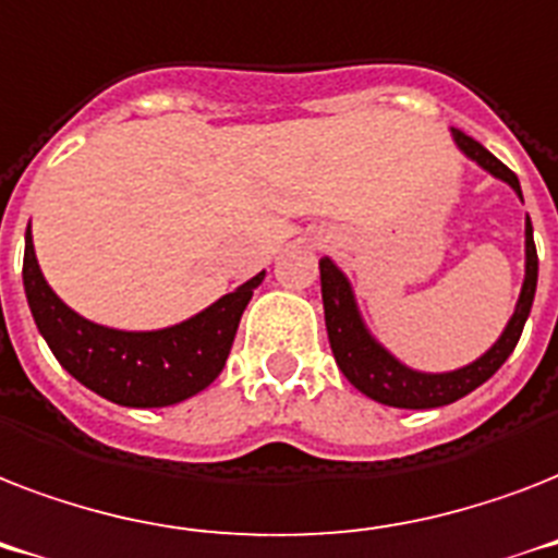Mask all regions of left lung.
I'll list each match as a JSON object with an SVG mask.
<instances>
[{"label":"left lung","mask_w":558,"mask_h":558,"mask_svg":"<svg viewBox=\"0 0 558 558\" xmlns=\"http://www.w3.org/2000/svg\"><path fill=\"white\" fill-rule=\"evenodd\" d=\"M451 138L458 144V150L472 159L477 168L501 179L512 191L519 193V177L512 173L504 161H498L493 153L486 150L484 144L469 138L460 130H451ZM322 269V298H324V322H327V336H330L332 356L339 371L348 376L353 388H359L365 397L376 399L381 405L390 408H440L449 402H458L475 388H481L498 367L510 359L521 339V330L527 324L530 306L536 298V280H538V254L533 243V222H524V283H521L519 304L515 313L507 322L504 332L498 336L493 348L486 350L484 356L475 359L472 365L458 367L449 373H423L414 367L402 365L397 356H390L388 350L381 348L379 341L373 339L371 330L362 322V313L356 306V295L344 271L330 260L322 257L318 260Z\"/></svg>","instance_id":"8db88e82"}]
</instances>
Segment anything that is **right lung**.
<instances>
[{"label":"right lung","mask_w":558,"mask_h":558,"mask_svg":"<svg viewBox=\"0 0 558 558\" xmlns=\"http://www.w3.org/2000/svg\"><path fill=\"white\" fill-rule=\"evenodd\" d=\"M254 275L193 318L165 330H112L65 306L39 271L31 222L25 231L22 283L31 315L57 362L98 397L126 408H165L217 379L234 344L243 310L263 283Z\"/></svg>","instance_id":"1"}]
</instances>
